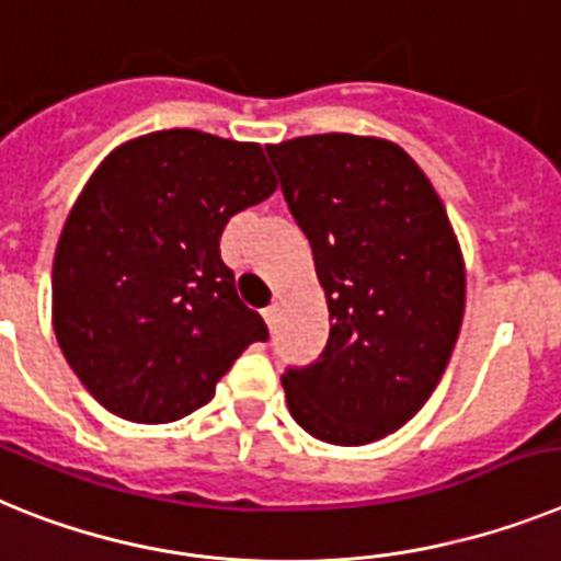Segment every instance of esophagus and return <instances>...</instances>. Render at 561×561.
I'll use <instances>...</instances> for the list:
<instances>
[{"mask_svg":"<svg viewBox=\"0 0 561 561\" xmlns=\"http://www.w3.org/2000/svg\"><path fill=\"white\" fill-rule=\"evenodd\" d=\"M279 310H282L279 302H271L265 310H262V317H265V322H267V328H271V331L276 328V322H279Z\"/></svg>","mask_w":561,"mask_h":561,"instance_id":"34e87169","label":"esophagus"}]
</instances>
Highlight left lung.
I'll use <instances>...</instances> for the list:
<instances>
[{"instance_id": "1", "label": "left lung", "mask_w": 561, "mask_h": 561, "mask_svg": "<svg viewBox=\"0 0 561 561\" xmlns=\"http://www.w3.org/2000/svg\"><path fill=\"white\" fill-rule=\"evenodd\" d=\"M267 157L333 319L319 359L282 374L290 416L331 445H368L416 416L448 368L465 313L454 228L393 142L302 136Z\"/></svg>"}]
</instances>
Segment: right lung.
Masks as SVG:
<instances>
[{"mask_svg":"<svg viewBox=\"0 0 561 561\" xmlns=\"http://www.w3.org/2000/svg\"><path fill=\"white\" fill-rule=\"evenodd\" d=\"M273 191L259 145L187 128L134 139L99 164L54 256L56 339L99 404L128 422H173L265 342L219 239Z\"/></svg>","mask_w":561,"mask_h":561,"instance_id":"obj_1","label":"right lung"}]
</instances>
